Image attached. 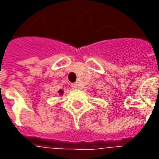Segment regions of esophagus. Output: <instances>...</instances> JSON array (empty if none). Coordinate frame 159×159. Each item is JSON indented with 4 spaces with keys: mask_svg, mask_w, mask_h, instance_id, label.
<instances>
[{
    "mask_svg": "<svg viewBox=\"0 0 159 159\" xmlns=\"http://www.w3.org/2000/svg\"><path fill=\"white\" fill-rule=\"evenodd\" d=\"M70 86H71V89H78L80 88L79 85H78L77 83H72Z\"/></svg>",
    "mask_w": 159,
    "mask_h": 159,
    "instance_id": "esophagus-1",
    "label": "esophagus"
}]
</instances>
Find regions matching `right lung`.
Masks as SVG:
<instances>
[{
  "instance_id": "obj_1",
  "label": "right lung",
  "mask_w": 159,
  "mask_h": 159,
  "mask_svg": "<svg viewBox=\"0 0 159 159\" xmlns=\"http://www.w3.org/2000/svg\"><path fill=\"white\" fill-rule=\"evenodd\" d=\"M59 93H60V94H63V91H62V90H59Z\"/></svg>"
}]
</instances>
